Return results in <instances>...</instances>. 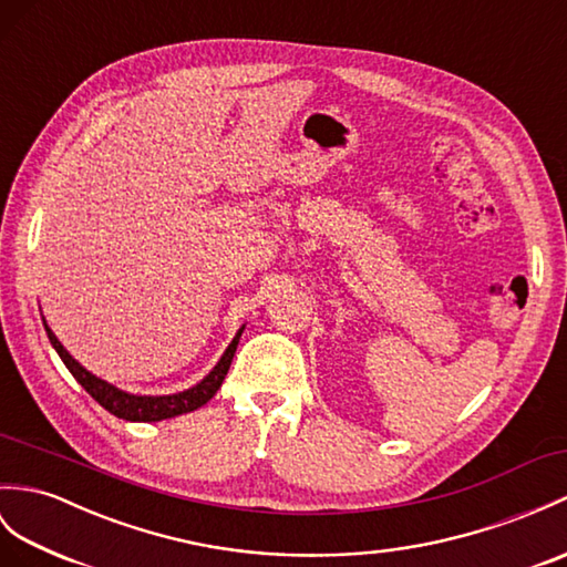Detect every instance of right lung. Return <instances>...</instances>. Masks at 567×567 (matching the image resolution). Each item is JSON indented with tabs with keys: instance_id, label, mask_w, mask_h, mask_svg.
Masks as SVG:
<instances>
[{
	"instance_id": "1",
	"label": "right lung",
	"mask_w": 567,
	"mask_h": 567,
	"mask_svg": "<svg viewBox=\"0 0 567 567\" xmlns=\"http://www.w3.org/2000/svg\"><path fill=\"white\" fill-rule=\"evenodd\" d=\"M43 326H45V333L50 338L52 348H55V352L60 354V360L72 372V377L79 381V384L86 389V393H91V399L99 401V405H103L105 411L113 413L115 417L130 420V423H159V420L190 413V411H197L200 405H205L209 399L215 396L217 389L221 386L224 377H227L229 364L234 360L236 346H239V338L244 333V326H241L239 331H236L231 343L227 346V350L221 352L219 362L213 367V370H209L207 377L197 381L195 386L183 389L178 393H164V396H142V393L123 391V389L109 384L105 379L91 374L86 367L79 364L72 358V354L64 350V346L60 343L58 336L50 331V326L45 323V319H43Z\"/></svg>"
}]
</instances>
